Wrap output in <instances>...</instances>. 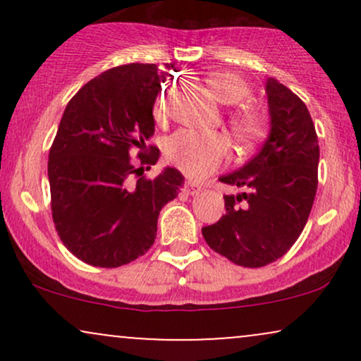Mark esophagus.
Wrapping results in <instances>:
<instances>
[{
	"label": "esophagus",
	"instance_id": "obj_1",
	"mask_svg": "<svg viewBox=\"0 0 361 361\" xmlns=\"http://www.w3.org/2000/svg\"><path fill=\"white\" fill-rule=\"evenodd\" d=\"M185 192L190 195H198L202 192V185L195 183V181H188V183H185Z\"/></svg>",
	"mask_w": 361,
	"mask_h": 361
}]
</instances>
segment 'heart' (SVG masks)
I'll use <instances>...</instances> for the list:
<instances>
[{
  "mask_svg": "<svg viewBox=\"0 0 361 361\" xmlns=\"http://www.w3.org/2000/svg\"><path fill=\"white\" fill-rule=\"evenodd\" d=\"M214 97L224 105H238L250 97V86L239 74L214 71L207 78ZM163 105L156 106V117H163ZM231 130L243 144H252L264 132V122L251 109H239L231 115ZM229 154V142L219 132L181 130L168 140L166 156L178 169L192 178L212 175Z\"/></svg>",
  "mask_w": 361,
  "mask_h": 361,
  "instance_id": "b5f03b06",
  "label": "heart"
}]
</instances>
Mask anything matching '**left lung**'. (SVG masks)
I'll return each mask as SVG.
<instances>
[{"label":"left lung","mask_w":361,"mask_h":361,"mask_svg":"<svg viewBox=\"0 0 361 361\" xmlns=\"http://www.w3.org/2000/svg\"><path fill=\"white\" fill-rule=\"evenodd\" d=\"M270 132L243 168L219 178L247 192L226 195V215L202 229L215 252L246 268L273 263L299 239L317 190L319 144L305 103L275 78L264 86Z\"/></svg>","instance_id":"8db88e82"}]
</instances>
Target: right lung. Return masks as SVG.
<instances>
[{
	"label": "right lung",
	"mask_w": 361,
	"mask_h": 361,
	"mask_svg": "<svg viewBox=\"0 0 361 361\" xmlns=\"http://www.w3.org/2000/svg\"><path fill=\"white\" fill-rule=\"evenodd\" d=\"M156 64L109 69L86 82L62 114L49 151V185L56 231L64 246L85 263L117 268L154 244L161 209L178 197L185 178L164 168L154 180L139 178L159 149L144 154L154 135V102L166 80ZM139 148L141 168L130 156Z\"/></svg>",
	"instance_id": "add662e5"
}]
</instances>
